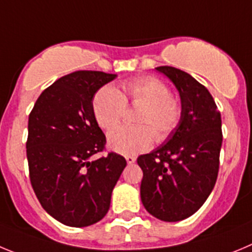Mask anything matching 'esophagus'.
Masks as SVG:
<instances>
[{
  "mask_svg": "<svg viewBox=\"0 0 252 252\" xmlns=\"http://www.w3.org/2000/svg\"><path fill=\"white\" fill-rule=\"evenodd\" d=\"M126 163H128V164H133V163H135L134 156H126Z\"/></svg>",
  "mask_w": 252,
  "mask_h": 252,
  "instance_id": "esophagus-1",
  "label": "esophagus"
}]
</instances>
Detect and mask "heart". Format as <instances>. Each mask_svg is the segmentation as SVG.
Segmentation results:
<instances>
[{
	"instance_id": "heart-1",
	"label": "heart",
	"mask_w": 252,
	"mask_h": 252,
	"mask_svg": "<svg viewBox=\"0 0 252 252\" xmlns=\"http://www.w3.org/2000/svg\"><path fill=\"white\" fill-rule=\"evenodd\" d=\"M126 101L142 110L135 119L139 126H118L108 133V146L119 154H137L168 137L181 118V104L171 96L159 79L144 76L124 84L123 90L112 85L99 89L93 99V113L99 126L109 129L123 118Z\"/></svg>"
}]
</instances>
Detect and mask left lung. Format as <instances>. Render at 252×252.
Instances as JSON below:
<instances>
[{
    "instance_id": "8db88e82",
    "label": "left lung",
    "mask_w": 252,
    "mask_h": 252,
    "mask_svg": "<svg viewBox=\"0 0 252 252\" xmlns=\"http://www.w3.org/2000/svg\"><path fill=\"white\" fill-rule=\"evenodd\" d=\"M181 98V118L158 148L137 159L143 171L140 198L152 216L177 222L192 216L215 187L222 146L221 114L212 95L189 74L156 67Z\"/></svg>"
}]
</instances>
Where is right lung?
I'll use <instances>...</instances> for the list:
<instances>
[{"label":"right lung","instance_id":"obj_1","mask_svg":"<svg viewBox=\"0 0 252 252\" xmlns=\"http://www.w3.org/2000/svg\"><path fill=\"white\" fill-rule=\"evenodd\" d=\"M115 78L103 71L63 76L41 93L29 117L31 185L47 214L70 227H87L105 216L126 165L117 153L92 160L105 146L93 99Z\"/></svg>","mask_w":252,"mask_h":252}]
</instances>
